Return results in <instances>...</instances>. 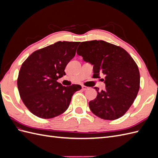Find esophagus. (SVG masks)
<instances>
[{
	"label": "esophagus",
	"instance_id": "34e87169",
	"mask_svg": "<svg viewBox=\"0 0 158 158\" xmlns=\"http://www.w3.org/2000/svg\"><path fill=\"white\" fill-rule=\"evenodd\" d=\"M82 89L84 91H85V90H87V89H88V87L85 86V85H82Z\"/></svg>",
	"mask_w": 158,
	"mask_h": 158
}]
</instances>
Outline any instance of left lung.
<instances>
[{"label": "left lung", "instance_id": "8db88e82", "mask_svg": "<svg viewBox=\"0 0 158 158\" xmlns=\"http://www.w3.org/2000/svg\"><path fill=\"white\" fill-rule=\"evenodd\" d=\"M77 54L94 66V76L103 74L106 89L99 92L89 102L92 112L105 120L122 117L132 106L140 88V73L135 60L120 47L102 40L82 42Z\"/></svg>", "mask_w": 158, "mask_h": 158}]
</instances>
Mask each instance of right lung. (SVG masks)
Segmentation results:
<instances>
[{
  "instance_id": "obj_1",
  "label": "right lung",
  "mask_w": 158,
  "mask_h": 158,
  "mask_svg": "<svg viewBox=\"0 0 158 158\" xmlns=\"http://www.w3.org/2000/svg\"><path fill=\"white\" fill-rule=\"evenodd\" d=\"M80 42L58 41L33 52L22 64L17 81L22 102L35 116L51 118L68 109L81 85L63 86L57 80L75 56Z\"/></svg>"
}]
</instances>
